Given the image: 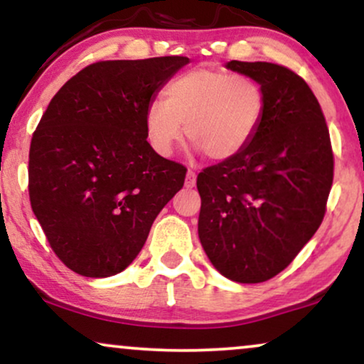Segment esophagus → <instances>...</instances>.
<instances>
[{"mask_svg": "<svg viewBox=\"0 0 364 364\" xmlns=\"http://www.w3.org/2000/svg\"><path fill=\"white\" fill-rule=\"evenodd\" d=\"M195 185H196V173L191 171V169H188L186 179H185V186L186 188H193Z\"/></svg>", "mask_w": 364, "mask_h": 364, "instance_id": "obj_1", "label": "esophagus"}]
</instances>
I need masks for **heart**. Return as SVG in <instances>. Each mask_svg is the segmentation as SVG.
<instances>
[{
	"instance_id": "heart-1",
	"label": "heart",
	"mask_w": 364,
	"mask_h": 364,
	"mask_svg": "<svg viewBox=\"0 0 364 364\" xmlns=\"http://www.w3.org/2000/svg\"><path fill=\"white\" fill-rule=\"evenodd\" d=\"M163 99L148 104L144 129L151 148L164 158L185 131L210 159L235 158L254 141L267 110L259 82L220 68H193L174 77Z\"/></svg>"
}]
</instances>
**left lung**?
Listing matches in <instances>:
<instances>
[{
  "mask_svg": "<svg viewBox=\"0 0 364 364\" xmlns=\"http://www.w3.org/2000/svg\"><path fill=\"white\" fill-rule=\"evenodd\" d=\"M259 82L262 126L235 158L198 174V237L216 270L240 284L272 279L317 232L333 185V149L316 95L277 63L225 65Z\"/></svg>",
  "mask_w": 364,
  "mask_h": 364,
  "instance_id": "1",
  "label": "left lung"
}]
</instances>
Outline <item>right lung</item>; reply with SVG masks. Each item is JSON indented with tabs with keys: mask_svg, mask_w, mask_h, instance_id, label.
I'll return each instance as SVG.
<instances>
[{
	"mask_svg": "<svg viewBox=\"0 0 364 364\" xmlns=\"http://www.w3.org/2000/svg\"><path fill=\"white\" fill-rule=\"evenodd\" d=\"M186 57L107 60L50 100L30 146L33 213L60 260L110 277L136 259L186 168L154 153L144 114Z\"/></svg>",
	"mask_w": 364,
	"mask_h": 364,
	"instance_id": "1",
	"label": "right lung"
}]
</instances>
